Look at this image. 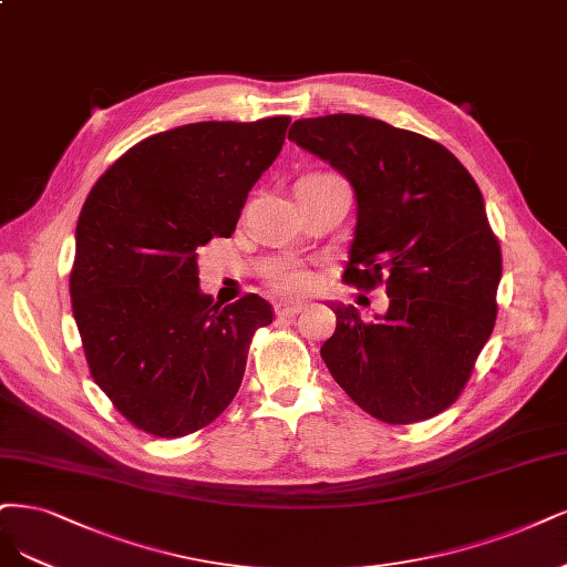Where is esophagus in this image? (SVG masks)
Segmentation results:
<instances>
[{"label":"esophagus","instance_id":"obj_1","mask_svg":"<svg viewBox=\"0 0 567 567\" xmlns=\"http://www.w3.org/2000/svg\"><path fill=\"white\" fill-rule=\"evenodd\" d=\"M302 309H305V305H302V302H277V305H275V311H277V317H279V319L298 317Z\"/></svg>","mask_w":567,"mask_h":567}]
</instances>
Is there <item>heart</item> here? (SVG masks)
I'll use <instances>...</instances> for the list:
<instances>
[{"mask_svg": "<svg viewBox=\"0 0 567 567\" xmlns=\"http://www.w3.org/2000/svg\"><path fill=\"white\" fill-rule=\"evenodd\" d=\"M267 281L284 296H302L315 286V275L300 262H281L269 269Z\"/></svg>", "mask_w": 567, "mask_h": 567, "instance_id": "1", "label": "heart"}]
</instances>
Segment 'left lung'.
<instances>
[{
	"label": "left lung",
	"instance_id": "1",
	"mask_svg": "<svg viewBox=\"0 0 567 567\" xmlns=\"http://www.w3.org/2000/svg\"><path fill=\"white\" fill-rule=\"evenodd\" d=\"M288 141L357 192L342 281L384 286L389 296L375 321L333 305L336 333L321 347L330 375L386 424L443 413L470 382L497 319L502 250L476 181L441 143L361 114L298 120Z\"/></svg>",
	"mask_w": 567,
	"mask_h": 567
}]
</instances>
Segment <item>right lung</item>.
Masks as SVG:
<instances>
[{"mask_svg": "<svg viewBox=\"0 0 567 567\" xmlns=\"http://www.w3.org/2000/svg\"><path fill=\"white\" fill-rule=\"evenodd\" d=\"M290 116L199 122L126 150L89 192L70 271L91 378L145 434L181 439L237 396L250 340L275 319L256 292L227 307L199 290V248L231 237Z\"/></svg>", "mask_w": 567, "mask_h": 567, "instance_id": "add662e5", "label": "right lung"}]
</instances>
